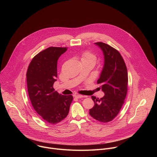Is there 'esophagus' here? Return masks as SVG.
<instances>
[{"instance_id": "1", "label": "esophagus", "mask_w": 157, "mask_h": 157, "mask_svg": "<svg viewBox=\"0 0 157 157\" xmlns=\"http://www.w3.org/2000/svg\"><path fill=\"white\" fill-rule=\"evenodd\" d=\"M74 96H75V98H84V97H85V96H82V95H81V94H76V95H75Z\"/></svg>"}]
</instances>
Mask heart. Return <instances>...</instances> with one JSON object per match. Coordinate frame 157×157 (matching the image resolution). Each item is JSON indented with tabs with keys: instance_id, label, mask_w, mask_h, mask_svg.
I'll return each mask as SVG.
<instances>
[{
	"instance_id": "1",
	"label": "heart",
	"mask_w": 157,
	"mask_h": 157,
	"mask_svg": "<svg viewBox=\"0 0 157 157\" xmlns=\"http://www.w3.org/2000/svg\"><path fill=\"white\" fill-rule=\"evenodd\" d=\"M81 59L82 62H87V63H92L94 64H96V61H97V55L90 52V51H84V52H82V53L81 54Z\"/></svg>"
}]
</instances>
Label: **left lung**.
<instances>
[{
  "instance_id": "8db88e82",
  "label": "left lung",
  "mask_w": 157,
  "mask_h": 157,
  "mask_svg": "<svg viewBox=\"0 0 157 157\" xmlns=\"http://www.w3.org/2000/svg\"><path fill=\"white\" fill-rule=\"evenodd\" d=\"M102 50L104 65L97 83L101 85L105 96H91L94 106L89 114L98 121L106 123L119 113L128 89V73L125 61L118 50L103 42L95 43Z\"/></svg>"
}]
</instances>
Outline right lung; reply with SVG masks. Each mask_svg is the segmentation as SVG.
Masks as SVG:
<instances>
[{"mask_svg": "<svg viewBox=\"0 0 157 157\" xmlns=\"http://www.w3.org/2000/svg\"><path fill=\"white\" fill-rule=\"evenodd\" d=\"M67 49L51 47L41 51L33 58L27 71L32 105L44 121L53 125L68 116L73 99L71 95L59 94L53 88L57 78V61Z\"/></svg>", "mask_w": 157, "mask_h": 157, "instance_id": "obj_1", "label": "right lung"}]
</instances>
